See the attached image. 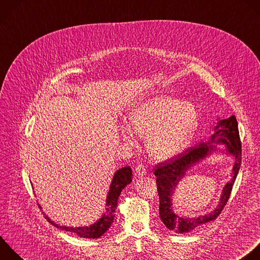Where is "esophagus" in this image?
Instances as JSON below:
<instances>
[{"mask_svg": "<svg viewBox=\"0 0 260 260\" xmlns=\"http://www.w3.org/2000/svg\"><path fill=\"white\" fill-rule=\"evenodd\" d=\"M135 170H136L135 171L136 177H143L146 175V168L142 164H139L138 166H136Z\"/></svg>", "mask_w": 260, "mask_h": 260, "instance_id": "34e87169", "label": "esophagus"}]
</instances>
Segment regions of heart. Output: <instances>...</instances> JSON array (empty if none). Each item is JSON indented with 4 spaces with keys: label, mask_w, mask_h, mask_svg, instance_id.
Instances as JSON below:
<instances>
[{
    "label": "heart",
    "mask_w": 260,
    "mask_h": 260,
    "mask_svg": "<svg viewBox=\"0 0 260 260\" xmlns=\"http://www.w3.org/2000/svg\"><path fill=\"white\" fill-rule=\"evenodd\" d=\"M128 122L137 134L146 138L151 157L167 160L189 146L199 126V114L190 102L156 95L137 105L128 115ZM130 128L127 124L120 127L121 137L127 142L134 141Z\"/></svg>",
    "instance_id": "1"
}]
</instances>
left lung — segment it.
<instances>
[{
  "mask_svg": "<svg viewBox=\"0 0 260 260\" xmlns=\"http://www.w3.org/2000/svg\"><path fill=\"white\" fill-rule=\"evenodd\" d=\"M213 143L225 144L226 149L224 152L234 157L235 162L232 171V178L224 187L219 205L214 211L198 218H182L175 214L172 209L171 197L187 169L216 150V146L213 145ZM241 157L242 148L238 122L236 116L232 115L226 119L218 120L217 125L214 127V134L210 137L208 142L200 143L195 147H190L176 157L156 164L154 167V175L156 176L159 195V215L165 226L169 231L177 234H186L199 225L217 218L230 198L233 185L240 169Z\"/></svg>",
  "mask_w": 260,
  "mask_h": 260,
  "instance_id": "obj_1",
  "label": "left lung"
}]
</instances>
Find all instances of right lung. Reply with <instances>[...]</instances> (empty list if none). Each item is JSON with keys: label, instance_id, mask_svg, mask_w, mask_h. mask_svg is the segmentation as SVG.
Masks as SVG:
<instances>
[{"label": "right lung", "instance_id": "right-lung-1", "mask_svg": "<svg viewBox=\"0 0 260 260\" xmlns=\"http://www.w3.org/2000/svg\"><path fill=\"white\" fill-rule=\"evenodd\" d=\"M132 168L129 166H124L120 169H118L112 179L110 189L107 195L106 199V210L102 214V216L93 224L90 226H78V228H72V226H65V225H59L55 223L53 220L49 218V216L45 215L46 219L56 226L57 229H60L62 231L71 232L76 235H78L81 238H90V239H98L101 236H103L110 228V225L113 222L114 219V212L117 207V200L120 196L121 191L132 183L133 179ZM40 206V205H39ZM41 207V206H40Z\"/></svg>", "mask_w": 260, "mask_h": 260}]
</instances>
